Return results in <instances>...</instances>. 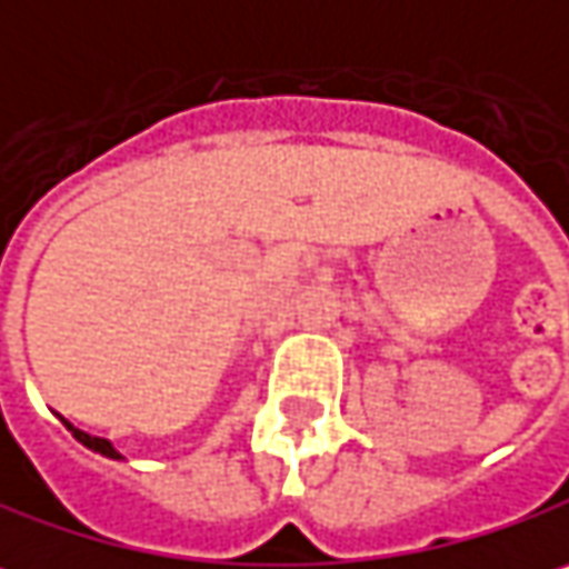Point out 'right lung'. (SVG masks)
I'll return each instance as SVG.
<instances>
[{
  "label": "right lung",
  "instance_id": "1",
  "mask_svg": "<svg viewBox=\"0 0 569 569\" xmlns=\"http://www.w3.org/2000/svg\"><path fill=\"white\" fill-rule=\"evenodd\" d=\"M63 425H67V431H73V438L83 445V448H89V451H96V453H102V457H109V460H124L121 453L116 451V445L109 441V438H99V435H89V431H80L77 425H70L67 418H60Z\"/></svg>",
  "mask_w": 569,
  "mask_h": 569
}]
</instances>
